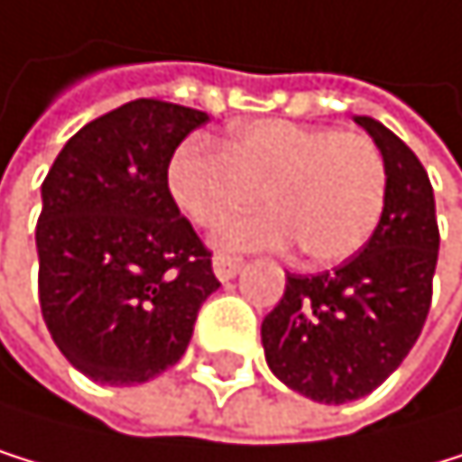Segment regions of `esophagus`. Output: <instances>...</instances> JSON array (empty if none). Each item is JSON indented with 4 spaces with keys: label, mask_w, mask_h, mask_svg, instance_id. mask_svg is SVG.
Listing matches in <instances>:
<instances>
[{
    "label": "esophagus",
    "mask_w": 462,
    "mask_h": 462,
    "mask_svg": "<svg viewBox=\"0 0 462 462\" xmlns=\"http://www.w3.org/2000/svg\"><path fill=\"white\" fill-rule=\"evenodd\" d=\"M244 258L241 254H226V252H218L216 258H213V272L218 281H229V277H236L238 269H241Z\"/></svg>",
    "instance_id": "1"
}]
</instances>
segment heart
<instances>
[{"mask_svg": "<svg viewBox=\"0 0 462 462\" xmlns=\"http://www.w3.org/2000/svg\"><path fill=\"white\" fill-rule=\"evenodd\" d=\"M168 185L193 224L216 229L266 190L272 208L226 229V246L300 244L314 263H339L375 233L387 201V162L365 134L261 120L226 145L188 137L168 165Z\"/></svg>", "mask_w": 462, "mask_h": 462, "instance_id": "1", "label": "heart"}]
</instances>
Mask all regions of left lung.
I'll use <instances>...</instances> for the list:
<instances>
[{
	"mask_svg": "<svg viewBox=\"0 0 462 462\" xmlns=\"http://www.w3.org/2000/svg\"><path fill=\"white\" fill-rule=\"evenodd\" d=\"M356 123L382 148L387 201L359 254L319 274H286L261 339L272 373L319 404L373 393L407 359L432 306L438 216L420 160L373 117Z\"/></svg>",
	"mask_w": 462,
	"mask_h": 462,
	"instance_id": "left-lung-1",
	"label": "left lung"
}]
</instances>
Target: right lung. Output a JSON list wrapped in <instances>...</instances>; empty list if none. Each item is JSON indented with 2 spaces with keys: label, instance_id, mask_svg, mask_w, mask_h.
Listing matches in <instances>:
<instances>
[{
  "label": "right lung",
  "instance_id": "right-lung-1",
  "mask_svg": "<svg viewBox=\"0 0 462 462\" xmlns=\"http://www.w3.org/2000/svg\"><path fill=\"white\" fill-rule=\"evenodd\" d=\"M210 117L156 97L123 103L60 148L42 185L39 302L58 350L92 382L143 384L185 356L221 283L179 213L171 156Z\"/></svg>",
  "mask_w": 462,
  "mask_h": 462
}]
</instances>
